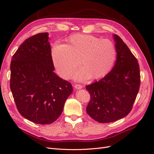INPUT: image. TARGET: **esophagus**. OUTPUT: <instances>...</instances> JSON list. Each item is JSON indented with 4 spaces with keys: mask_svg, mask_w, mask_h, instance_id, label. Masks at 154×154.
<instances>
[{
    "mask_svg": "<svg viewBox=\"0 0 154 154\" xmlns=\"http://www.w3.org/2000/svg\"><path fill=\"white\" fill-rule=\"evenodd\" d=\"M74 88H76V89H80V88H83V86L80 84H75L74 85Z\"/></svg>",
    "mask_w": 154,
    "mask_h": 154,
    "instance_id": "esophagus-1",
    "label": "esophagus"
}]
</instances>
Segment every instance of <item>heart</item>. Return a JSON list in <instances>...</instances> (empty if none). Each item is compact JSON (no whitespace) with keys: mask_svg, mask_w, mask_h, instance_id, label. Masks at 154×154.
<instances>
[{"mask_svg":"<svg viewBox=\"0 0 154 154\" xmlns=\"http://www.w3.org/2000/svg\"><path fill=\"white\" fill-rule=\"evenodd\" d=\"M67 42L68 44L55 42L51 51V58L60 76L64 78L71 76L79 64V59L83 66L74 74L77 80L92 76L101 78L110 71L117 54L112 42L81 34L71 36Z\"/></svg>","mask_w":154,"mask_h":154,"instance_id":"b5f03b06","label":"heart"}]
</instances>
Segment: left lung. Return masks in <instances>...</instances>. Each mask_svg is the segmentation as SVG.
<instances>
[{
  "instance_id": "obj_1",
  "label": "left lung",
  "mask_w": 154,
  "mask_h": 154,
  "mask_svg": "<svg viewBox=\"0 0 154 154\" xmlns=\"http://www.w3.org/2000/svg\"><path fill=\"white\" fill-rule=\"evenodd\" d=\"M113 36L117 51L114 67L101 80L86 86L91 95L87 113L101 123L114 122L127 116L140 86L136 58L119 36Z\"/></svg>"
}]
</instances>
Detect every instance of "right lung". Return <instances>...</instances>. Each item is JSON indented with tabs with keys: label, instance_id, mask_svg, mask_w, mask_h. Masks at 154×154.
<instances>
[{
	"label": "right lung",
	"instance_id": "right-lung-1",
	"mask_svg": "<svg viewBox=\"0 0 154 154\" xmlns=\"http://www.w3.org/2000/svg\"><path fill=\"white\" fill-rule=\"evenodd\" d=\"M48 32L29 37L13 54L10 88L19 113L41 125L53 123L72 92L71 83L53 71Z\"/></svg>",
	"mask_w": 154,
	"mask_h": 154
}]
</instances>
